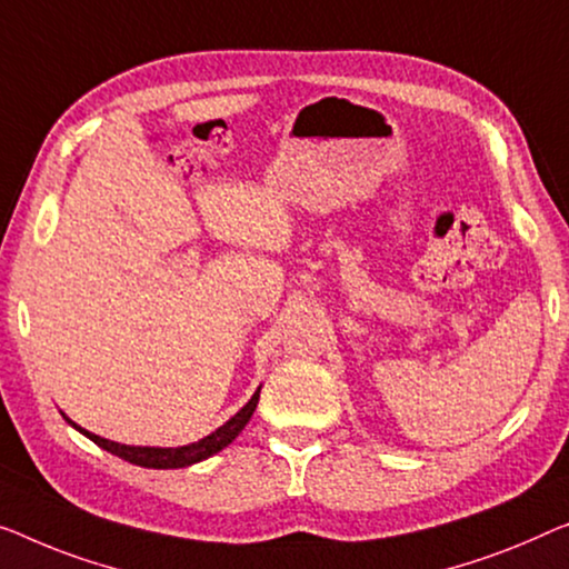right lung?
<instances>
[{"label": "right lung", "instance_id": "1", "mask_svg": "<svg viewBox=\"0 0 569 569\" xmlns=\"http://www.w3.org/2000/svg\"><path fill=\"white\" fill-rule=\"evenodd\" d=\"M258 398H260V388L248 403L242 406L240 411L234 413L230 421H224L222 427L211 431L199 442H191V445H183V447H134V445H120V442H112V439H104L99 435H91V431L81 429L79 423H73L71 419L66 417L63 419L71 423L76 431H81L83 437H89L91 442L99 445L101 449H107V452H112L117 457H122V460L132 462V465H140V468H152V470H176V468H189V465H197L201 460H207V457L222 452V449L232 442V439L240 435L244 429V423L250 421L252 413H256V406H258Z\"/></svg>", "mask_w": 569, "mask_h": 569}]
</instances>
